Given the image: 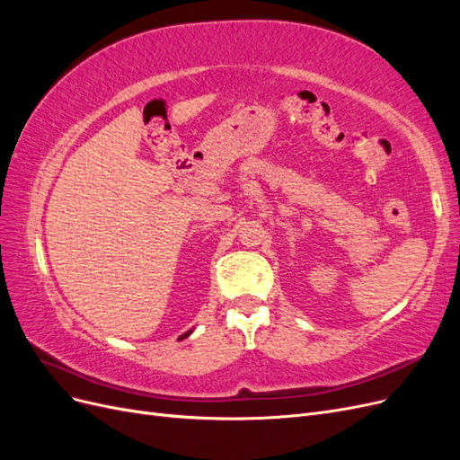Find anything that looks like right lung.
<instances>
[{
    "label": "right lung",
    "mask_w": 460,
    "mask_h": 460,
    "mask_svg": "<svg viewBox=\"0 0 460 460\" xmlns=\"http://www.w3.org/2000/svg\"><path fill=\"white\" fill-rule=\"evenodd\" d=\"M190 333H191V330H190V332H186V333H182V336H180V340H184V338H188V336H190Z\"/></svg>",
    "instance_id": "obj_1"
}]
</instances>
